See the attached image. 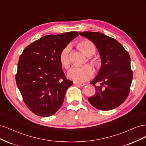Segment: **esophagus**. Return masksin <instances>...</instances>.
Returning a JSON list of instances; mask_svg holds the SVG:
<instances>
[{
  "mask_svg": "<svg viewBox=\"0 0 146 146\" xmlns=\"http://www.w3.org/2000/svg\"><path fill=\"white\" fill-rule=\"evenodd\" d=\"M74 85H76L77 86H80V87H84L86 86L85 84H82V83H78V82H74Z\"/></svg>",
  "mask_w": 146,
  "mask_h": 146,
  "instance_id": "obj_1",
  "label": "esophagus"
}]
</instances>
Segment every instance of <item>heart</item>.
Wrapping results in <instances>:
<instances>
[{"label":"heart","mask_w":146,"mask_h":146,"mask_svg":"<svg viewBox=\"0 0 146 146\" xmlns=\"http://www.w3.org/2000/svg\"><path fill=\"white\" fill-rule=\"evenodd\" d=\"M79 47L88 57H91L95 53V46L90 40H85L81 41L79 44ZM70 50H71L70 46L67 45L62 49L59 54L60 64L65 68H68L70 65ZM91 62L96 67L98 68L100 66V61L98 59H92ZM94 70L92 67L90 65L87 64L80 67H73L69 70L68 76L76 82H86L92 78Z\"/></svg>","instance_id":"b5f03b06"}]
</instances>
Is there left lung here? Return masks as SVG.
Listing matches in <instances>:
<instances>
[{"label":"left lung","mask_w":146,"mask_h":146,"mask_svg":"<svg viewBox=\"0 0 146 146\" xmlns=\"http://www.w3.org/2000/svg\"><path fill=\"white\" fill-rule=\"evenodd\" d=\"M79 35L93 42L101 60L98 73L90 82L96 93L88 100L99 110L113 109L123 104L130 92L133 72L129 54L116 39L101 33L84 31Z\"/></svg>","instance_id":"8db88e82"}]
</instances>
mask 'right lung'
<instances>
[{"label": "right lung", "mask_w": 146, "mask_h": 146, "mask_svg": "<svg viewBox=\"0 0 146 146\" xmlns=\"http://www.w3.org/2000/svg\"><path fill=\"white\" fill-rule=\"evenodd\" d=\"M78 36V32L70 31L43 36L28 45L20 56L17 86L27 106L37 116L53 115L62 105L73 81L65 78L59 54Z\"/></svg>", "instance_id": "add662e5"}]
</instances>
